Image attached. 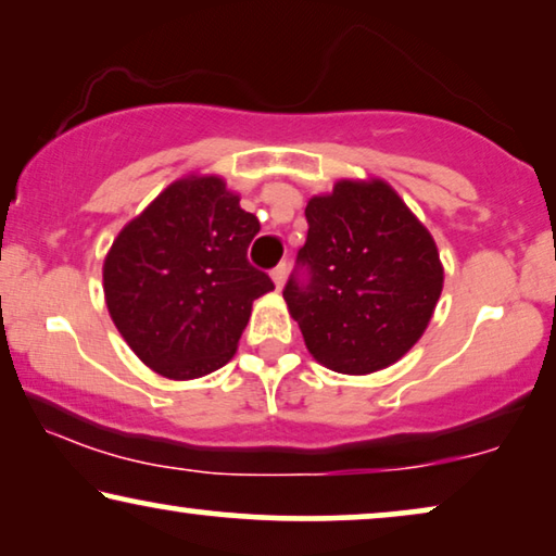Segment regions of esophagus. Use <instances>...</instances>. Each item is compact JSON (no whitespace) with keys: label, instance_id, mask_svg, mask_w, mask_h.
Returning <instances> with one entry per match:
<instances>
[{"label":"esophagus","instance_id":"34e87169","mask_svg":"<svg viewBox=\"0 0 556 556\" xmlns=\"http://www.w3.org/2000/svg\"><path fill=\"white\" fill-rule=\"evenodd\" d=\"M271 279H275L277 289L285 287V279H287V262H281V264H277L275 269H271Z\"/></svg>","mask_w":556,"mask_h":556}]
</instances>
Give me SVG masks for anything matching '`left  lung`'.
<instances>
[{
  "mask_svg": "<svg viewBox=\"0 0 556 556\" xmlns=\"http://www.w3.org/2000/svg\"><path fill=\"white\" fill-rule=\"evenodd\" d=\"M307 241L285 287L304 345L334 372L393 365L420 340L443 289L435 241L386 181L312 197Z\"/></svg>",
  "mask_w": 556,
  "mask_h": 556,
  "instance_id": "obj_1",
  "label": "left lung"
}]
</instances>
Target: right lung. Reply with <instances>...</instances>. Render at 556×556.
Listing matches in <instances>:
<instances>
[{"label":"right lung","mask_w":556,"mask_h":556,"mask_svg":"<svg viewBox=\"0 0 556 556\" xmlns=\"http://www.w3.org/2000/svg\"><path fill=\"white\" fill-rule=\"evenodd\" d=\"M260 218L218 176H186L123 226L103 264L115 327L148 367L193 380L229 363L252 302L275 289L247 249Z\"/></svg>","instance_id":"add662e5"}]
</instances>
